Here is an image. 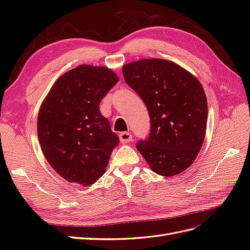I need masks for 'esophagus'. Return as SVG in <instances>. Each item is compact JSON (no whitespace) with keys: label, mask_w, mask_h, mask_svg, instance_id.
<instances>
[{"label":"esophagus","mask_w":250,"mask_h":250,"mask_svg":"<svg viewBox=\"0 0 250 250\" xmlns=\"http://www.w3.org/2000/svg\"><path fill=\"white\" fill-rule=\"evenodd\" d=\"M119 138H120V141L123 144H127L132 141V134L130 132H121L119 134Z\"/></svg>","instance_id":"34e87169"}]
</instances>
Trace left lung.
Listing matches in <instances>:
<instances>
[{
	"label": "left lung",
	"instance_id": "8db88e82",
	"mask_svg": "<svg viewBox=\"0 0 250 250\" xmlns=\"http://www.w3.org/2000/svg\"><path fill=\"white\" fill-rule=\"evenodd\" d=\"M123 76L150 116L151 131L139 142V152L158 175L183 173L206 138L208 100L201 83L183 66L161 58L124 64Z\"/></svg>",
	"mask_w": 250,
	"mask_h": 250
}]
</instances>
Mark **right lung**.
Instances as JSON below:
<instances>
[{"instance_id":"add662e5","label":"right lung","mask_w":250,"mask_h":250,"mask_svg":"<svg viewBox=\"0 0 250 250\" xmlns=\"http://www.w3.org/2000/svg\"><path fill=\"white\" fill-rule=\"evenodd\" d=\"M118 81L107 66L81 64L62 75L41 105L37 135L42 151L70 183L90 186L106 170L119 138L99 105Z\"/></svg>"}]
</instances>
